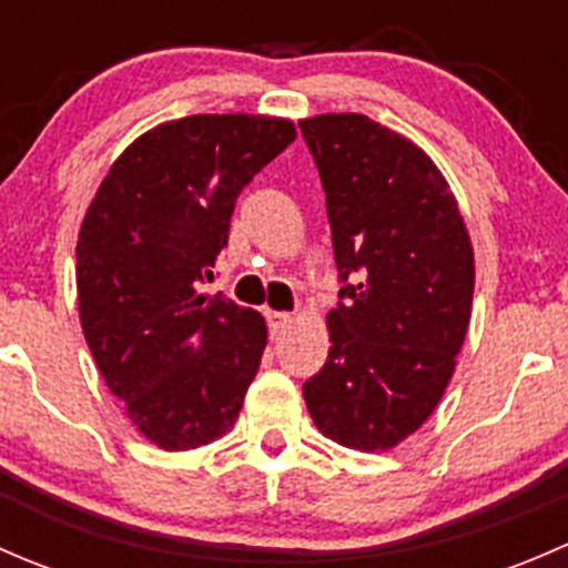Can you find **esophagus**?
Returning <instances> with one entry per match:
<instances>
[{"label": "esophagus", "instance_id": "esophagus-1", "mask_svg": "<svg viewBox=\"0 0 568 568\" xmlns=\"http://www.w3.org/2000/svg\"><path fill=\"white\" fill-rule=\"evenodd\" d=\"M268 332L272 335H280V332H285L291 326V316L288 313H268Z\"/></svg>", "mask_w": 568, "mask_h": 568}]
</instances>
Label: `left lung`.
Masks as SVG:
<instances>
[{"label":"left lung","instance_id":"8db88e82","mask_svg":"<svg viewBox=\"0 0 568 568\" xmlns=\"http://www.w3.org/2000/svg\"><path fill=\"white\" fill-rule=\"evenodd\" d=\"M326 194L337 307L329 357L302 385L324 437L387 450L443 398L469 324L475 261L448 183L365 114L302 120Z\"/></svg>","mask_w":568,"mask_h":568}]
</instances>
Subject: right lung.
<instances>
[{
    "instance_id": "obj_1",
    "label": "right lung",
    "mask_w": 568,
    "mask_h": 568,
    "mask_svg": "<svg viewBox=\"0 0 568 568\" xmlns=\"http://www.w3.org/2000/svg\"><path fill=\"white\" fill-rule=\"evenodd\" d=\"M296 140L261 114H192L131 142L77 244L84 341L114 398L164 450L236 423L266 348L261 313L200 294L227 247L242 189Z\"/></svg>"
}]
</instances>
